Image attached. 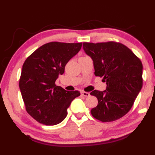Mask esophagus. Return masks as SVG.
I'll return each instance as SVG.
<instances>
[{
    "instance_id": "esophagus-1",
    "label": "esophagus",
    "mask_w": 155,
    "mask_h": 155,
    "mask_svg": "<svg viewBox=\"0 0 155 155\" xmlns=\"http://www.w3.org/2000/svg\"><path fill=\"white\" fill-rule=\"evenodd\" d=\"M81 95L85 97H88L90 96V93L85 92V91H82V92H81Z\"/></svg>"
}]
</instances>
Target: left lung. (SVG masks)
<instances>
[{
    "instance_id": "left-lung-1",
    "label": "left lung",
    "mask_w": 155,
    "mask_h": 155,
    "mask_svg": "<svg viewBox=\"0 0 155 155\" xmlns=\"http://www.w3.org/2000/svg\"><path fill=\"white\" fill-rule=\"evenodd\" d=\"M83 47L93 60L94 74L107 84L106 90L90 93L98 101L91 115L103 122L120 119L130 111L142 87L141 61L128 47L114 41L83 42Z\"/></svg>"
}]
</instances>
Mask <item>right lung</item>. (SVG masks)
<instances>
[{"instance_id": "right-lung-1", "label": "right lung", "mask_w": 155, "mask_h": 155, "mask_svg": "<svg viewBox=\"0 0 155 155\" xmlns=\"http://www.w3.org/2000/svg\"><path fill=\"white\" fill-rule=\"evenodd\" d=\"M82 43L52 41L27 57L22 65L19 87L26 110L41 124L56 125L67 116V109L78 91H66L55 85L67 63L81 48Z\"/></svg>"}]
</instances>
